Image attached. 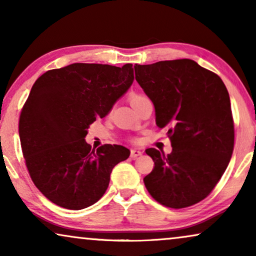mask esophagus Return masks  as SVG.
<instances>
[{
    "label": "esophagus",
    "mask_w": 256,
    "mask_h": 256,
    "mask_svg": "<svg viewBox=\"0 0 256 256\" xmlns=\"http://www.w3.org/2000/svg\"><path fill=\"white\" fill-rule=\"evenodd\" d=\"M142 155V152L141 150H138V149H132V152H130V157L132 158H138V156H141Z\"/></svg>",
    "instance_id": "1"
}]
</instances>
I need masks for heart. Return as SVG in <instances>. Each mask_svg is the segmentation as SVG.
<instances>
[{
  "mask_svg": "<svg viewBox=\"0 0 256 256\" xmlns=\"http://www.w3.org/2000/svg\"><path fill=\"white\" fill-rule=\"evenodd\" d=\"M143 98H144V96H141V94H132V96H129V101H130L132 106H134L136 102H138L140 100L143 99Z\"/></svg>",
  "mask_w": 256,
  "mask_h": 256,
  "instance_id": "b5f03b06",
  "label": "heart"
}]
</instances>
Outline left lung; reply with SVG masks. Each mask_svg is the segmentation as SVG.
Wrapping results in <instances>:
<instances>
[{"label":"left lung","mask_w":256,"mask_h":256,"mask_svg":"<svg viewBox=\"0 0 256 256\" xmlns=\"http://www.w3.org/2000/svg\"><path fill=\"white\" fill-rule=\"evenodd\" d=\"M135 79L155 106L157 127H168L172 152L146 150L154 160L146 190L171 208L194 205L211 194L234 148L230 96L219 76L191 59L135 66Z\"/></svg>","instance_id":"8db88e82"}]
</instances>
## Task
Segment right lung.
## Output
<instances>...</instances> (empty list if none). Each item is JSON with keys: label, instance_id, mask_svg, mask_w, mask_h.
I'll use <instances>...</instances> for the list:
<instances>
[{"label": "right lung", "instance_id": "add662e5", "mask_svg": "<svg viewBox=\"0 0 256 256\" xmlns=\"http://www.w3.org/2000/svg\"><path fill=\"white\" fill-rule=\"evenodd\" d=\"M132 82V64L74 62L45 72L34 84L18 132L31 180L48 200L82 210L104 194L113 168L130 152L118 144L90 150L87 129L110 113Z\"/></svg>", "mask_w": 256, "mask_h": 256}]
</instances>
